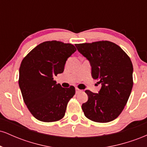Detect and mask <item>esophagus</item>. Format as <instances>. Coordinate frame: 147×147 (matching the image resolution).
Here are the masks:
<instances>
[{
	"mask_svg": "<svg viewBox=\"0 0 147 147\" xmlns=\"http://www.w3.org/2000/svg\"><path fill=\"white\" fill-rule=\"evenodd\" d=\"M82 90H80V89H79L78 88H76V93H79V92H82Z\"/></svg>",
	"mask_w": 147,
	"mask_h": 147,
	"instance_id": "esophagus-1",
	"label": "esophagus"
}]
</instances>
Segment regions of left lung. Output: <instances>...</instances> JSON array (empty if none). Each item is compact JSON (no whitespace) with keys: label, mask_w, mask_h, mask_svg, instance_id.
I'll return each mask as SVG.
<instances>
[{"label":"left lung","mask_w":147,"mask_h":147,"mask_svg":"<svg viewBox=\"0 0 147 147\" xmlns=\"http://www.w3.org/2000/svg\"><path fill=\"white\" fill-rule=\"evenodd\" d=\"M77 50L90 61L91 74L102 87L98 93L85 91L88 99L82 104L88 119L106 123L120 115L133 88V64L119 45L109 41L76 44Z\"/></svg>","instance_id":"obj_1"}]
</instances>
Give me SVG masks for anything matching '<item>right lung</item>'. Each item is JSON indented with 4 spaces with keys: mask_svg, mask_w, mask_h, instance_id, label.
I'll return each instance as SVG.
<instances>
[{
    "mask_svg": "<svg viewBox=\"0 0 147 147\" xmlns=\"http://www.w3.org/2000/svg\"><path fill=\"white\" fill-rule=\"evenodd\" d=\"M77 49L72 44L52 41L40 43L23 59L19 84L25 104L38 120L52 122L65 115L75 87L63 88L53 77L62 73L65 62Z\"/></svg>",
    "mask_w": 147,
    "mask_h": 147,
    "instance_id": "right-lung-1",
    "label": "right lung"
}]
</instances>
